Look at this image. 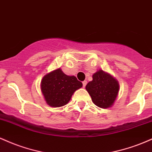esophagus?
I'll return each mask as SVG.
<instances>
[{
  "label": "esophagus",
  "instance_id": "obj_1",
  "mask_svg": "<svg viewBox=\"0 0 152 152\" xmlns=\"http://www.w3.org/2000/svg\"><path fill=\"white\" fill-rule=\"evenodd\" d=\"M82 83H83V87H85V86H86V85L87 82H86V81H83V82H82Z\"/></svg>",
  "mask_w": 152,
  "mask_h": 152
}]
</instances>
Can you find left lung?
<instances>
[{
	"label": "left lung",
	"instance_id": "obj_1",
	"mask_svg": "<svg viewBox=\"0 0 152 152\" xmlns=\"http://www.w3.org/2000/svg\"><path fill=\"white\" fill-rule=\"evenodd\" d=\"M92 78L93 80L87 83L86 89L93 102L104 109L111 107L118 95L119 89L118 81L102 70L96 72Z\"/></svg>",
	"mask_w": 152,
	"mask_h": 152
}]
</instances>
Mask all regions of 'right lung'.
<instances>
[{
  "instance_id": "obj_1",
  "label": "right lung",
  "mask_w": 152,
  "mask_h": 152,
  "mask_svg": "<svg viewBox=\"0 0 152 152\" xmlns=\"http://www.w3.org/2000/svg\"><path fill=\"white\" fill-rule=\"evenodd\" d=\"M83 84L75 76H69L60 69L46 74L43 78L41 88L47 104L60 107L68 104L75 91Z\"/></svg>"
}]
</instances>
